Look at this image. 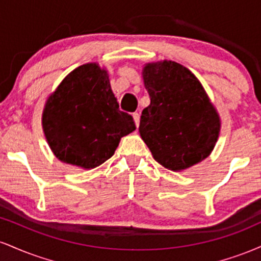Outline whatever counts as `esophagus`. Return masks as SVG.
Wrapping results in <instances>:
<instances>
[{
    "label": "esophagus",
    "mask_w": 261,
    "mask_h": 261,
    "mask_svg": "<svg viewBox=\"0 0 261 261\" xmlns=\"http://www.w3.org/2000/svg\"><path fill=\"white\" fill-rule=\"evenodd\" d=\"M133 118H134V121H135V125H136V127H139V124H140V114H139V113H134V114H133Z\"/></svg>",
    "instance_id": "1"
}]
</instances>
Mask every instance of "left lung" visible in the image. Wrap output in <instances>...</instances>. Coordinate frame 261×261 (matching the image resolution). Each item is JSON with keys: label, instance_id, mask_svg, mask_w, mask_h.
Masks as SVG:
<instances>
[{"label": "left lung", "instance_id": "left-lung-1", "mask_svg": "<svg viewBox=\"0 0 261 261\" xmlns=\"http://www.w3.org/2000/svg\"><path fill=\"white\" fill-rule=\"evenodd\" d=\"M142 77L151 103L142 110L139 131L154 160L180 172L208 157L221 120L195 74L164 60L146 64Z\"/></svg>", "mask_w": 261, "mask_h": 261}]
</instances>
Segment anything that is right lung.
<instances>
[{
	"label": "right lung",
	"instance_id": "add662e5",
	"mask_svg": "<svg viewBox=\"0 0 261 261\" xmlns=\"http://www.w3.org/2000/svg\"><path fill=\"white\" fill-rule=\"evenodd\" d=\"M41 122L56 158L83 169L109 160L121 137L136 130L98 64L80 66L62 80L45 103Z\"/></svg>",
	"mask_w": 261,
	"mask_h": 261
}]
</instances>
